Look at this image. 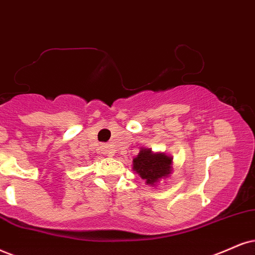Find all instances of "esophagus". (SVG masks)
<instances>
[{
    "label": "esophagus",
    "mask_w": 255,
    "mask_h": 255,
    "mask_svg": "<svg viewBox=\"0 0 255 255\" xmlns=\"http://www.w3.org/2000/svg\"><path fill=\"white\" fill-rule=\"evenodd\" d=\"M104 155H106V156H109V157H112L113 155H115V152H113V150L111 149V147L106 146L105 150H104Z\"/></svg>",
    "instance_id": "obj_1"
}]
</instances>
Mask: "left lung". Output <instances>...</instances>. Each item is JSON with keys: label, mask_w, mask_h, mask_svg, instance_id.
Here are the masks:
<instances>
[{"label": "left lung", "mask_w": 255, "mask_h": 255, "mask_svg": "<svg viewBox=\"0 0 255 255\" xmlns=\"http://www.w3.org/2000/svg\"><path fill=\"white\" fill-rule=\"evenodd\" d=\"M171 162V157L164 153H152L150 149H143L133 159V170L147 184H155L159 178L170 174Z\"/></svg>", "instance_id": "obj_1"}]
</instances>
